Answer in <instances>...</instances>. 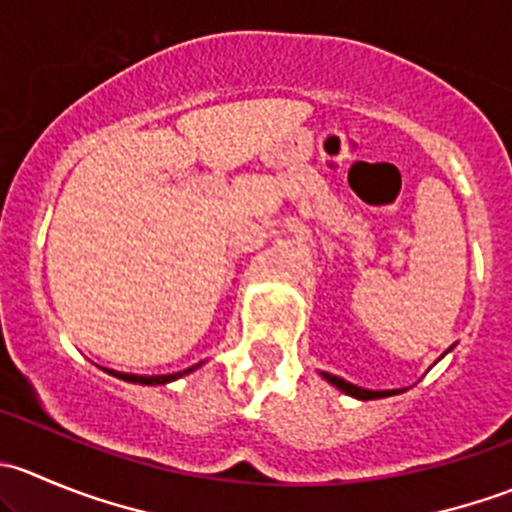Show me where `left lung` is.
Masks as SVG:
<instances>
[{
    "instance_id": "obj_1",
    "label": "left lung",
    "mask_w": 512,
    "mask_h": 512,
    "mask_svg": "<svg viewBox=\"0 0 512 512\" xmlns=\"http://www.w3.org/2000/svg\"><path fill=\"white\" fill-rule=\"evenodd\" d=\"M448 352H451V349H448ZM319 376H322V379H327L329 384H332V386H337L339 391H344V394H347V396H354V399H359V401L386 399V396H396V394H401V391H406V389H386V391H371V389H361V386H356V384H349V381L339 379V376H334V374H327V371H319Z\"/></svg>"
}]
</instances>
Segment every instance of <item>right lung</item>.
<instances>
[{
	"instance_id": "1",
	"label": "right lung",
	"mask_w": 512,
	"mask_h": 512,
	"mask_svg": "<svg viewBox=\"0 0 512 512\" xmlns=\"http://www.w3.org/2000/svg\"><path fill=\"white\" fill-rule=\"evenodd\" d=\"M198 366H203V361L195 366H190V369H183V371H175V374H158V376H138V374H123V371H113V369H106L108 374L116 376V379H123V381H131V384H141V386H163V384H170V381L180 379V376L185 374H193Z\"/></svg>"
}]
</instances>
